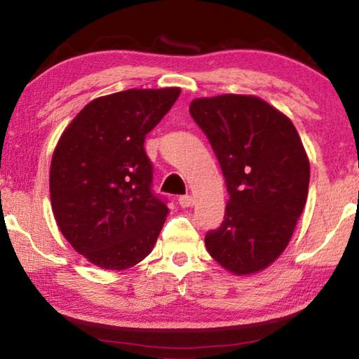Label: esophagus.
Segmentation results:
<instances>
[{"label": "esophagus", "mask_w": 359, "mask_h": 359, "mask_svg": "<svg viewBox=\"0 0 359 359\" xmlns=\"http://www.w3.org/2000/svg\"><path fill=\"white\" fill-rule=\"evenodd\" d=\"M179 204L182 205V208H191V205L194 204V198L190 196V194H187V196H180Z\"/></svg>", "instance_id": "esophagus-1"}]
</instances>
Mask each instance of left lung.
<instances>
[{"instance_id":"left-lung-1","label":"left lung","mask_w":359,"mask_h":359,"mask_svg":"<svg viewBox=\"0 0 359 359\" xmlns=\"http://www.w3.org/2000/svg\"><path fill=\"white\" fill-rule=\"evenodd\" d=\"M190 114L209 137L229 193L205 248L231 274H257L288 247L306 205V149L293 121L255 95L196 98Z\"/></svg>"}]
</instances>
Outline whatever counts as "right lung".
Here are the masks:
<instances>
[{"label": "right lung", "instance_id": "obj_1", "mask_svg": "<svg viewBox=\"0 0 359 359\" xmlns=\"http://www.w3.org/2000/svg\"><path fill=\"white\" fill-rule=\"evenodd\" d=\"M182 90L130 88L100 96L60 136L48 175L65 239L106 271L136 266L154 250L169 209L150 190L145 136Z\"/></svg>", "mask_w": 359, "mask_h": 359}]
</instances>
